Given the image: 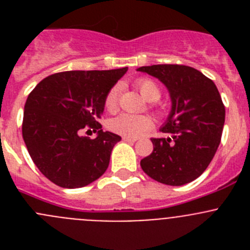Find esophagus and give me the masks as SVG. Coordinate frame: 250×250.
<instances>
[{"label": "esophagus", "instance_id": "obj_1", "mask_svg": "<svg viewBox=\"0 0 250 250\" xmlns=\"http://www.w3.org/2000/svg\"><path fill=\"white\" fill-rule=\"evenodd\" d=\"M123 140L127 141V143H135V141L138 140V138H130V136H124Z\"/></svg>", "mask_w": 250, "mask_h": 250}]
</instances>
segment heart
<instances>
[{
	"label": "heart",
	"instance_id": "heart-1",
	"mask_svg": "<svg viewBox=\"0 0 250 250\" xmlns=\"http://www.w3.org/2000/svg\"><path fill=\"white\" fill-rule=\"evenodd\" d=\"M135 86L143 95V98L147 101H156L160 98V89L155 83L150 79H139L135 83ZM119 86H114L109 90L105 96V107L109 111H114L118 106ZM154 123L152 119L147 115H132V114H120L112 118L109 121V129L111 131L120 134L124 136H135L141 135L146 130L151 129Z\"/></svg>",
	"mask_w": 250,
	"mask_h": 250
}]
</instances>
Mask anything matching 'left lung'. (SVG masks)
<instances>
[{
    "label": "left lung",
    "mask_w": 250,
    "mask_h": 250,
    "mask_svg": "<svg viewBox=\"0 0 250 250\" xmlns=\"http://www.w3.org/2000/svg\"><path fill=\"white\" fill-rule=\"evenodd\" d=\"M138 71L167 86L171 110L160 131L167 138L151 139L154 150L140 161L151 179L173 187L199 178L220 144L225 107L215 83L196 68L184 65H152Z\"/></svg>",
    "instance_id": "obj_1"
}]
</instances>
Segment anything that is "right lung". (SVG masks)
I'll return each instance as SVG.
<instances>
[{
    "mask_svg": "<svg viewBox=\"0 0 250 250\" xmlns=\"http://www.w3.org/2000/svg\"><path fill=\"white\" fill-rule=\"evenodd\" d=\"M127 67L50 75L28 95L22 136L31 159L48 180L61 188H83L106 171L111 150L121 138L103 131L99 119L105 96ZM98 132L95 139L83 129Z\"/></svg>",
    "mask_w": 250,
    "mask_h": 250,
    "instance_id": "right-lung-1",
    "label": "right lung"
}]
</instances>
